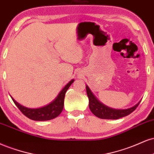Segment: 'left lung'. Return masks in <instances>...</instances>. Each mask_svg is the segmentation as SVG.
Segmentation results:
<instances>
[{
    "instance_id": "1",
    "label": "left lung",
    "mask_w": 154,
    "mask_h": 154,
    "mask_svg": "<svg viewBox=\"0 0 154 154\" xmlns=\"http://www.w3.org/2000/svg\"><path fill=\"white\" fill-rule=\"evenodd\" d=\"M86 93H87L88 99H89V106L91 112L101 119H106V120H117L127 116L133 112L134 110L138 107L140 102H139L136 105L133 107L129 108L127 109H115L112 108H109L97 100V98L94 96L91 90L86 86Z\"/></svg>"
}]
</instances>
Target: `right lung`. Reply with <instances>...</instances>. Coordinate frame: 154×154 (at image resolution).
Here are the masks:
<instances>
[{"instance_id":"1","label":"right lung","mask_w":154,"mask_h":154,"mask_svg":"<svg viewBox=\"0 0 154 154\" xmlns=\"http://www.w3.org/2000/svg\"><path fill=\"white\" fill-rule=\"evenodd\" d=\"M74 80H71L68 84L63 88L62 91L59 93L57 97L53 102L48 105L43 106L41 108H37V109H29L26 108L19 103H17L12 98L14 104L16 106L20 109V111L22 112L25 116L31 119L32 120L36 121H45L50 120L52 119L55 118L62 112L63 106H64V99L65 95L67 90L70 87V85L73 84Z\"/></svg>"}]
</instances>
